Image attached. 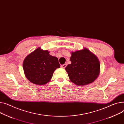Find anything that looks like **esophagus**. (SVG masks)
<instances>
[{
  "mask_svg": "<svg viewBox=\"0 0 124 124\" xmlns=\"http://www.w3.org/2000/svg\"><path fill=\"white\" fill-rule=\"evenodd\" d=\"M66 66H67V64H64L61 65V67L63 68H65Z\"/></svg>",
  "mask_w": 124,
  "mask_h": 124,
  "instance_id": "1",
  "label": "esophagus"
}]
</instances>
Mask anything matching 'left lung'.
Returning <instances> with one entry per match:
<instances>
[{"instance_id": "obj_1", "label": "left lung", "mask_w": 124, "mask_h": 124, "mask_svg": "<svg viewBox=\"0 0 124 124\" xmlns=\"http://www.w3.org/2000/svg\"><path fill=\"white\" fill-rule=\"evenodd\" d=\"M71 64L65 68L70 80L77 85L92 83L100 73V64L97 57L87 49L72 52Z\"/></svg>"}]
</instances>
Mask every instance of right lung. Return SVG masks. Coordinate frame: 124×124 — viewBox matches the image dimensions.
<instances>
[{"instance_id":"obj_1","label":"right lung","mask_w":124,"mask_h":124,"mask_svg":"<svg viewBox=\"0 0 124 124\" xmlns=\"http://www.w3.org/2000/svg\"><path fill=\"white\" fill-rule=\"evenodd\" d=\"M57 57L49 54L47 50L37 48L24 59L23 68L25 75L32 83L44 85L50 81L55 70L60 68Z\"/></svg>"}]
</instances>
